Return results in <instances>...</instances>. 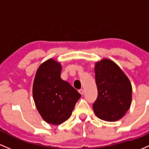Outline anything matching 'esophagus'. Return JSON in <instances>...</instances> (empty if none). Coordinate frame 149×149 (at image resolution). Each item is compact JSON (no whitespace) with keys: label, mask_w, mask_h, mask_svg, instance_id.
Listing matches in <instances>:
<instances>
[{"label":"esophagus","mask_w":149,"mask_h":149,"mask_svg":"<svg viewBox=\"0 0 149 149\" xmlns=\"http://www.w3.org/2000/svg\"><path fill=\"white\" fill-rule=\"evenodd\" d=\"M79 93H80L81 95H83L84 94V90H83V89H80V90H79Z\"/></svg>","instance_id":"1"}]
</instances>
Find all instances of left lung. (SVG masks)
Wrapping results in <instances>:
<instances>
[{"instance_id":"1","label":"left lung","mask_w":149,"mask_h":149,"mask_svg":"<svg viewBox=\"0 0 149 149\" xmlns=\"http://www.w3.org/2000/svg\"><path fill=\"white\" fill-rule=\"evenodd\" d=\"M97 97L93 110L100 119L116 121L131 106L132 86L122 70L113 61L103 59L95 67Z\"/></svg>"}]
</instances>
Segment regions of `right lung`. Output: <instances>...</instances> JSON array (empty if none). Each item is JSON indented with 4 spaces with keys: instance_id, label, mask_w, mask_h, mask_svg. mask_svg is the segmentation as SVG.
<instances>
[{
    "instance_id": "1",
    "label": "right lung",
    "mask_w": 149,
    "mask_h": 149,
    "mask_svg": "<svg viewBox=\"0 0 149 149\" xmlns=\"http://www.w3.org/2000/svg\"><path fill=\"white\" fill-rule=\"evenodd\" d=\"M62 66L49 59L39 66L33 85V97L42 118L59 125L71 116L81 95L61 78Z\"/></svg>"
}]
</instances>
